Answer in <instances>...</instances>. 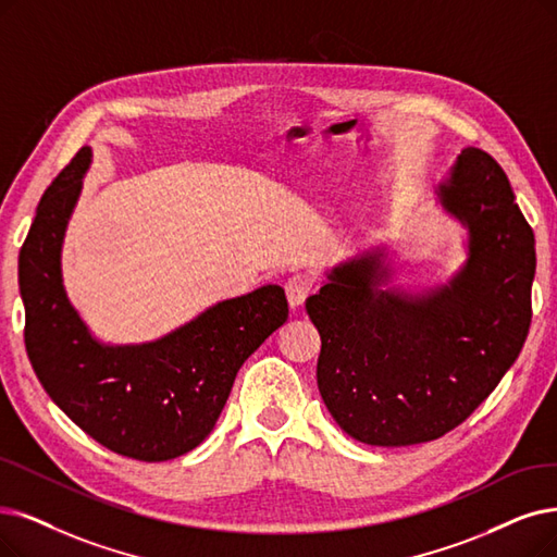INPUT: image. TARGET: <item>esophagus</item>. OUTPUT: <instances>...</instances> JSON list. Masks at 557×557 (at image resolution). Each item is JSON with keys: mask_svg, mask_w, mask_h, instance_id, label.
Listing matches in <instances>:
<instances>
[{"mask_svg": "<svg viewBox=\"0 0 557 557\" xmlns=\"http://www.w3.org/2000/svg\"><path fill=\"white\" fill-rule=\"evenodd\" d=\"M313 276L308 274H295L285 281V295H287V301H290L293 308L301 306L306 301V297L313 293Z\"/></svg>", "mask_w": 557, "mask_h": 557, "instance_id": "34e87169", "label": "esophagus"}]
</instances>
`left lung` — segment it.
Instances as JSON below:
<instances>
[{"instance_id":"1","label":"left lung","mask_w":557,"mask_h":557,"mask_svg":"<svg viewBox=\"0 0 557 557\" xmlns=\"http://www.w3.org/2000/svg\"><path fill=\"white\" fill-rule=\"evenodd\" d=\"M469 231V258L425 293L384 287V251L326 274L306 299L322 349L318 388L341 430L368 446H416L448 434L515 366L532 320L535 235L498 162L463 148L436 187Z\"/></svg>"}]
</instances>
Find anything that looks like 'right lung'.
Here are the masks:
<instances>
[{
  "label": "right lung",
  "mask_w": 557,
  "mask_h": 557,
  "mask_svg": "<svg viewBox=\"0 0 557 557\" xmlns=\"http://www.w3.org/2000/svg\"><path fill=\"white\" fill-rule=\"evenodd\" d=\"M88 164L91 148H82L54 177L20 249L29 361L54 405L104 448L175 459L212 432L242 363L287 320V299L281 285H262L152 343L96 341L61 278V244Z\"/></svg>",
  "instance_id": "obj_1"
}]
</instances>
